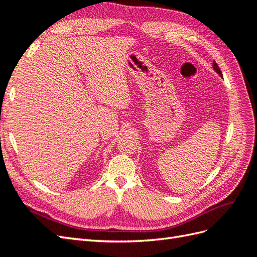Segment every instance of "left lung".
Here are the masks:
<instances>
[{
  "label": "left lung",
  "mask_w": 257,
  "mask_h": 257,
  "mask_svg": "<svg viewBox=\"0 0 257 257\" xmlns=\"http://www.w3.org/2000/svg\"><path fill=\"white\" fill-rule=\"evenodd\" d=\"M213 69H214V71H216V72L220 75V76H222V73H221V70H220V68L218 67V64L216 63V61H213Z\"/></svg>",
  "instance_id": "obj_1"
}]
</instances>
